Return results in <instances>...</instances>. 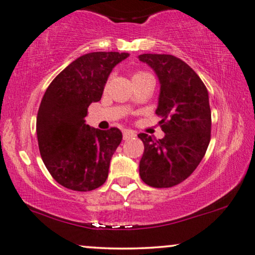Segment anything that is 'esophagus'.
Wrapping results in <instances>:
<instances>
[{
  "label": "esophagus",
  "mask_w": 255,
  "mask_h": 255,
  "mask_svg": "<svg viewBox=\"0 0 255 255\" xmlns=\"http://www.w3.org/2000/svg\"><path fill=\"white\" fill-rule=\"evenodd\" d=\"M135 132L134 131H132V130H125L124 132H123V138L125 140L127 139H130V138H133V137H135Z\"/></svg>",
  "instance_id": "esophagus-1"
}]
</instances>
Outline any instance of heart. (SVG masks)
Listing matches in <instances>:
<instances>
[{"label":"heart","mask_w":255,"mask_h":255,"mask_svg":"<svg viewBox=\"0 0 255 255\" xmlns=\"http://www.w3.org/2000/svg\"><path fill=\"white\" fill-rule=\"evenodd\" d=\"M140 74H144V72H137V74H134L133 76H137V75H140ZM133 76H132V77H133Z\"/></svg>","instance_id":"1"}]
</instances>
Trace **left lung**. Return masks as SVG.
I'll return each mask as SVG.
<instances>
[{
    "label": "left lung",
    "instance_id": "8db88e82",
    "mask_svg": "<svg viewBox=\"0 0 255 255\" xmlns=\"http://www.w3.org/2000/svg\"><path fill=\"white\" fill-rule=\"evenodd\" d=\"M160 84L156 115L164 138L139 133L144 153L141 180L152 187H172L191 176L203 159L211 139L208 91L190 65L172 55L143 54Z\"/></svg>",
    "mask_w": 255,
    "mask_h": 255
}]
</instances>
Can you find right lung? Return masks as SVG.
Here are the masks:
<instances>
[{
  "instance_id": "add662e5",
  "label": "right lung",
  "mask_w": 255,
  "mask_h": 255,
  "mask_svg": "<svg viewBox=\"0 0 255 255\" xmlns=\"http://www.w3.org/2000/svg\"><path fill=\"white\" fill-rule=\"evenodd\" d=\"M128 52L85 54L49 85L39 105L36 132L39 153L52 178L74 191L95 190L107 180L110 160L123 134L85 123L88 108L101 101L112 69Z\"/></svg>"
}]
</instances>
